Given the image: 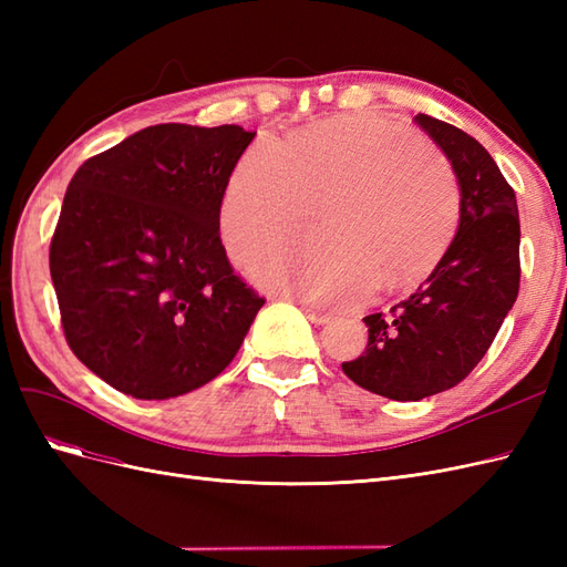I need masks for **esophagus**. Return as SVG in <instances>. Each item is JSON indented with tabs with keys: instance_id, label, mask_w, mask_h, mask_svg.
Masks as SVG:
<instances>
[{
	"instance_id": "1",
	"label": "esophagus",
	"mask_w": 567,
	"mask_h": 567,
	"mask_svg": "<svg viewBox=\"0 0 567 567\" xmlns=\"http://www.w3.org/2000/svg\"><path fill=\"white\" fill-rule=\"evenodd\" d=\"M305 310V315H307V319H310L312 323H329L331 321V315H323V312H317V310H310V307H302Z\"/></svg>"
}]
</instances>
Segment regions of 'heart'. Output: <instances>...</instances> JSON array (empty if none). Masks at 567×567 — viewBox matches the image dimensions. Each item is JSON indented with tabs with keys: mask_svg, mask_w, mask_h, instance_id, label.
Returning a JSON list of instances; mask_svg holds the SVG:
<instances>
[{
	"mask_svg": "<svg viewBox=\"0 0 567 567\" xmlns=\"http://www.w3.org/2000/svg\"><path fill=\"white\" fill-rule=\"evenodd\" d=\"M319 205V234L284 238L252 260L267 288L312 305H350L373 286L431 274L458 227L452 163L402 125L371 115L321 120L286 144L257 140L236 163L219 210L221 238L246 260L298 229Z\"/></svg>",
	"mask_w": 567,
	"mask_h": 567,
	"instance_id": "obj_1",
	"label": "heart"
}]
</instances>
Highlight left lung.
Instances as JSON below:
<instances>
[{"instance_id": "1", "label": "left lung", "mask_w": 567, "mask_h": 567, "mask_svg": "<svg viewBox=\"0 0 567 567\" xmlns=\"http://www.w3.org/2000/svg\"><path fill=\"white\" fill-rule=\"evenodd\" d=\"M414 120L458 177V231L414 293L390 312L364 317L367 350L342 362L359 388L398 402H419L466 379L499 333L520 288L516 192L471 134L425 113Z\"/></svg>"}]
</instances>
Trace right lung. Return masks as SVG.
I'll list each match as a JSON object with an SVG mask.
<instances>
[{
    "mask_svg": "<svg viewBox=\"0 0 567 567\" xmlns=\"http://www.w3.org/2000/svg\"><path fill=\"white\" fill-rule=\"evenodd\" d=\"M255 132L165 123L80 165L49 246L63 336L136 400H169L229 367L265 305L234 271L219 208Z\"/></svg>",
    "mask_w": 567,
    "mask_h": 567,
    "instance_id": "1",
    "label": "right lung"
}]
</instances>
